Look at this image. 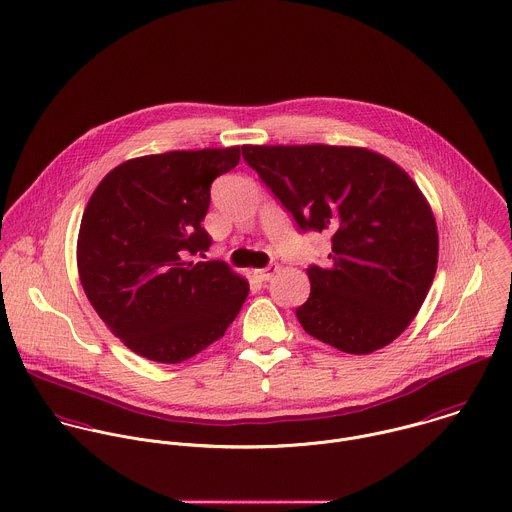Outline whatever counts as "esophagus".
I'll return each instance as SVG.
<instances>
[{"label":"esophagus","mask_w":512,"mask_h":512,"mask_svg":"<svg viewBox=\"0 0 512 512\" xmlns=\"http://www.w3.org/2000/svg\"><path fill=\"white\" fill-rule=\"evenodd\" d=\"M278 272V266L276 264H270L266 268H260V270H254V276L260 280V282H268L272 280V276Z\"/></svg>","instance_id":"esophagus-1"}]
</instances>
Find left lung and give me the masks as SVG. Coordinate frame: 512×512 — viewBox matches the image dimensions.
<instances>
[{"label":"left lung","instance_id":"8db88e82","mask_svg":"<svg viewBox=\"0 0 512 512\" xmlns=\"http://www.w3.org/2000/svg\"><path fill=\"white\" fill-rule=\"evenodd\" d=\"M302 232L332 234V264L310 266L302 328L345 353L365 355L399 338L437 270L439 236L413 178L361 147L244 145Z\"/></svg>","mask_w":512,"mask_h":512}]
</instances>
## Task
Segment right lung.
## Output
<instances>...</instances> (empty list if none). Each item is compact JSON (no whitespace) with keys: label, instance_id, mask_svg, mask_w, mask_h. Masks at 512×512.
Returning a JSON list of instances; mask_svg holds the SVG:
<instances>
[{"label":"right lung","instance_id":"right-lung-1","mask_svg":"<svg viewBox=\"0 0 512 512\" xmlns=\"http://www.w3.org/2000/svg\"><path fill=\"white\" fill-rule=\"evenodd\" d=\"M238 161L240 147L147 155L115 167L89 198L77 238L81 286L105 326L147 359L200 353L248 296L228 264L184 258L208 250L200 222L210 184Z\"/></svg>","mask_w":512,"mask_h":512}]
</instances>
